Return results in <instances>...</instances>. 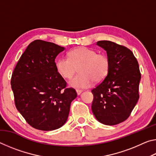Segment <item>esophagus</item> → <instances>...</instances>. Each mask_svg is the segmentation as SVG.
<instances>
[{
    "label": "esophagus",
    "mask_w": 156,
    "mask_h": 156,
    "mask_svg": "<svg viewBox=\"0 0 156 156\" xmlns=\"http://www.w3.org/2000/svg\"><path fill=\"white\" fill-rule=\"evenodd\" d=\"M82 92H83V90H80V89H76V93H77L78 96L82 94Z\"/></svg>",
    "instance_id": "esophagus-1"
}]
</instances>
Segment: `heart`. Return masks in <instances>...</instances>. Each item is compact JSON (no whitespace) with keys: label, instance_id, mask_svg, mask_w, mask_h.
<instances>
[{"label":"heart","instance_id":"b5f03b06","mask_svg":"<svg viewBox=\"0 0 156 156\" xmlns=\"http://www.w3.org/2000/svg\"><path fill=\"white\" fill-rule=\"evenodd\" d=\"M79 68L80 74L69 82L70 87L88 88L94 80L100 83L107 77L110 63L106 55L98 54L96 50L87 47H78L71 51L69 58L61 57L57 60L56 68L58 73L66 79H70Z\"/></svg>","mask_w":156,"mask_h":156}]
</instances>
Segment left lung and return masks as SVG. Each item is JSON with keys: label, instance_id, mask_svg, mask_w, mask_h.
Returning a JSON list of instances; mask_svg holds the SVG:
<instances>
[{"label": "left lung", "instance_id": "left-lung-1", "mask_svg": "<svg viewBox=\"0 0 156 156\" xmlns=\"http://www.w3.org/2000/svg\"><path fill=\"white\" fill-rule=\"evenodd\" d=\"M96 44L107 51L110 67L107 77L92 89L91 110L100 122L115 125L127 119L139 99V65L125 47L109 41Z\"/></svg>", "mask_w": 156, "mask_h": 156}]
</instances>
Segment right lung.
Segmentation results:
<instances>
[{
  "mask_svg": "<svg viewBox=\"0 0 156 156\" xmlns=\"http://www.w3.org/2000/svg\"><path fill=\"white\" fill-rule=\"evenodd\" d=\"M65 47L36 40L29 44L12 73L11 85L17 109L29 125L52 131L67 122L70 105L77 94L65 88L55 59Z\"/></svg>",
  "mask_w": 156,
  "mask_h": 156,
  "instance_id": "add662e5",
  "label": "right lung"
}]
</instances>
